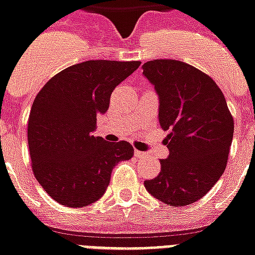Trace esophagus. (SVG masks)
I'll return each mask as SVG.
<instances>
[{
    "instance_id": "34e87169",
    "label": "esophagus",
    "mask_w": 255,
    "mask_h": 255,
    "mask_svg": "<svg viewBox=\"0 0 255 255\" xmlns=\"http://www.w3.org/2000/svg\"><path fill=\"white\" fill-rule=\"evenodd\" d=\"M134 156L137 157V158H141V157H146L148 154L144 152H140V150H134Z\"/></svg>"
}]
</instances>
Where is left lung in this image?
Segmentation results:
<instances>
[{"label": "left lung", "instance_id": "left-lung-1", "mask_svg": "<svg viewBox=\"0 0 255 255\" xmlns=\"http://www.w3.org/2000/svg\"><path fill=\"white\" fill-rule=\"evenodd\" d=\"M144 77L158 95V121L169 131V156L161 171L144 182L146 191L171 207L202 199L223 175L235 123L224 94L214 80L177 60H152Z\"/></svg>", "mask_w": 255, "mask_h": 255}]
</instances>
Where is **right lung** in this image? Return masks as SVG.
Returning a JSON list of instances; mask_svg holds the SVG:
<instances>
[{"instance_id": "add662e5", "label": "right lung", "mask_w": 255, "mask_h": 255, "mask_svg": "<svg viewBox=\"0 0 255 255\" xmlns=\"http://www.w3.org/2000/svg\"><path fill=\"white\" fill-rule=\"evenodd\" d=\"M140 64L89 60L61 70L36 95L27 129L32 170L60 204L81 208L97 202L115 165L133 156L129 142H109L93 132L114 89Z\"/></svg>"}]
</instances>
